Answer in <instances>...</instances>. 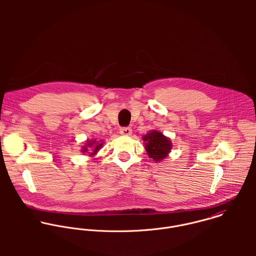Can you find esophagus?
<instances>
[{
    "instance_id": "esophagus-1",
    "label": "esophagus",
    "mask_w": 256,
    "mask_h": 256,
    "mask_svg": "<svg viewBox=\"0 0 256 256\" xmlns=\"http://www.w3.org/2000/svg\"><path fill=\"white\" fill-rule=\"evenodd\" d=\"M120 134L121 135H125V136H129L132 134V129L131 127H122L120 129Z\"/></svg>"
}]
</instances>
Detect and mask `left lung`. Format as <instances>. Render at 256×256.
Masks as SVG:
<instances>
[{
	"instance_id": "obj_1",
	"label": "left lung",
	"mask_w": 256,
	"mask_h": 256,
	"mask_svg": "<svg viewBox=\"0 0 256 256\" xmlns=\"http://www.w3.org/2000/svg\"><path fill=\"white\" fill-rule=\"evenodd\" d=\"M146 142V150L148 156L156 162L164 158L172 148L170 141L160 132L152 131L143 137Z\"/></svg>"
}]
</instances>
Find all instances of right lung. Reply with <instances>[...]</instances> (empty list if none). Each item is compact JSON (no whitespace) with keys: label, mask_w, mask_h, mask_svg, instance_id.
<instances>
[{"label":"right lung","mask_w":256,"mask_h":256,"mask_svg":"<svg viewBox=\"0 0 256 256\" xmlns=\"http://www.w3.org/2000/svg\"><path fill=\"white\" fill-rule=\"evenodd\" d=\"M92 146L93 148H92V152L90 154H96L98 150H100V148L102 146V144H100V143H98V142H96V141H92V142H88V144H86V146H84V148H82V152H88V148H91Z\"/></svg>","instance_id":"right-lung-1"}]
</instances>
